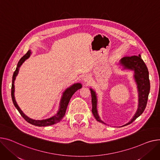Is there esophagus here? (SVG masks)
I'll return each mask as SVG.
<instances>
[{
  "mask_svg": "<svg viewBox=\"0 0 160 160\" xmlns=\"http://www.w3.org/2000/svg\"><path fill=\"white\" fill-rule=\"evenodd\" d=\"M84 82H87V83H89L90 82V78L88 77H85L84 78Z\"/></svg>",
  "mask_w": 160,
  "mask_h": 160,
  "instance_id": "34e87169",
  "label": "esophagus"
}]
</instances>
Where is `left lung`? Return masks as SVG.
<instances>
[{
    "label": "left lung",
    "instance_id": "left-lung-1",
    "mask_svg": "<svg viewBox=\"0 0 160 160\" xmlns=\"http://www.w3.org/2000/svg\"><path fill=\"white\" fill-rule=\"evenodd\" d=\"M120 64L124 69H130L134 72V77L137 84L138 92V108L131 120L125 125H128L134 121L144 111L147 100L148 94L150 92V81L148 78V71L145 62L141 58V55L125 57L120 60ZM91 93L92 102V112L98 122L105 124L101 120L97 111V97L95 91L90 89Z\"/></svg>",
    "mask_w": 160,
    "mask_h": 160
}]
</instances>
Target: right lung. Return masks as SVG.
<instances>
[{
	"label": "right lung",
	"instance_id": "add662e5",
	"mask_svg": "<svg viewBox=\"0 0 160 160\" xmlns=\"http://www.w3.org/2000/svg\"><path fill=\"white\" fill-rule=\"evenodd\" d=\"M31 54V50H29L27 52L26 54L20 59L19 62H18L17 67L13 73V78H12V98L13 103L15 105V107L18 111L20 115L22 116L24 118V119L26 121H27L28 123L33 125H35V126H38V127H45V126L51 125H53V124L59 122L63 118V117L64 116V115L66 114V109L68 108V103L70 101L71 98L72 97V96L77 90L81 89L82 86L80 83H74L73 85H72V86H71L70 87H69L68 88H67L65 90V91L63 92V94L62 96V98H61V100L60 102L59 109L55 115L52 116L50 117V118L45 119V120H33V119H31V118H29L28 116H26L25 114H24V112L21 111V109L19 108L18 105H17V103L15 101V96H14V92H15L14 82H15L16 77L17 76V74L18 73L20 67L22 66V64L24 62V61L26 60H27L28 58H29Z\"/></svg>",
	"mask_w": 160,
	"mask_h": 160
}]
</instances>
